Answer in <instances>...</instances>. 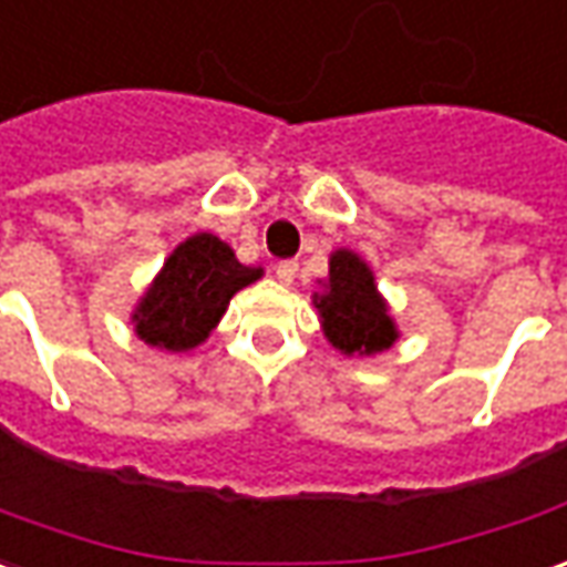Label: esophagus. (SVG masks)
Returning <instances> with one entry per match:
<instances>
[{
	"label": "esophagus",
	"instance_id": "1",
	"mask_svg": "<svg viewBox=\"0 0 567 567\" xmlns=\"http://www.w3.org/2000/svg\"><path fill=\"white\" fill-rule=\"evenodd\" d=\"M296 271H299V265H296V261H292V259H284V261H277V265H275L277 280H280V284H287V287H290V284H292V277H296Z\"/></svg>",
	"mask_w": 567,
	"mask_h": 567
}]
</instances>
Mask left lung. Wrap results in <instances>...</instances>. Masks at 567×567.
Wrapping results in <instances>:
<instances>
[{"label":"left lung","instance_id":"8db88e82","mask_svg":"<svg viewBox=\"0 0 567 567\" xmlns=\"http://www.w3.org/2000/svg\"><path fill=\"white\" fill-rule=\"evenodd\" d=\"M315 308L323 336L342 354H377L395 346L398 327L373 271L351 249H336L330 256V277L323 280V292H315Z\"/></svg>","mask_w":567,"mask_h":567}]
</instances>
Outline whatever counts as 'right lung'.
<instances>
[{"instance_id":"1","label":"right lung","mask_w":567,"mask_h":567,"mask_svg":"<svg viewBox=\"0 0 567 567\" xmlns=\"http://www.w3.org/2000/svg\"><path fill=\"white\" fill-rule=\"evenodd\" d=\"M261 268L240 265L216 234H194L172 249L132 315L135 333L147 346L187 351L200 346L228 311L237 290L259 280Z\"/></svg>"}]
</instances>
